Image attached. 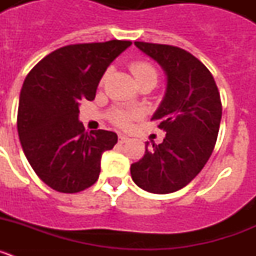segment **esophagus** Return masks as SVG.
<instances>
[{
  "mask_svg": "<svg viewBox=\"0 0 256 256\" xmlns=\"http://www.w3.org/2000/svg\"><path fill=\"white\" fill-rule=\"evenodd\" d=\"M119 142H120V144H126V142H130V138H128L126 136L120 134L119 136Z\"/></svg>",
  "mask_w": 256,
  "mask_h": 256,
  "instance_id": "34e87169",
  "label": "esophagus"
}]
</instances>
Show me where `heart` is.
I'll list each match as a JSON object with an SVG mask.
<instances>
[{
    "label": "heart",
    "mask_w": 256,
    "mask_h": 256,
    "mask_svg": "<svg viewBox=\"0 0 256 256\" xmlns=\"http://www.w3.org/2000/svg\"><path fill=\"white\" fill-rule=\"evenodd\" d=\"M130 72H132L133 76L137 80V83L141 80H146V79H152V80H158V70L154 66L151 62L144 60H137L133 61L130 64ZM138 115V112L136 110H126V108H114L110 112V119L114 124L119 126H126L130 124L133 118Z\"/></svg>",
    "instance_id": "b5f03b06"
}]
</instances>
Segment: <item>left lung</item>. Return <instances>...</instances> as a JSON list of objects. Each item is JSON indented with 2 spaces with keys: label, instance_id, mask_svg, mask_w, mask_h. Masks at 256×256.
<instances>
[{
  "label": "left lung",
  "instance_id": "obj_1",
  "mask_svg": "<svg viewBox=\"0 0 256 256\" xmlns=\"http://www.w3.org/2000/svg\"><path fill=\"white\" fill-rule=\"evenodd\" d=\"M166 74V91L151 120L166 132L130 165L133 182L152 194L187 186L209 160L222 119V102L212 73L190 52L169 44L134 42Z\"/></svg>",
  "mask_w": 256,
  "mask_h": 256
}]
</instances>
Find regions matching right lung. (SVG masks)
I'll return each mask as SVG.
<instances>
[{"instance_id": "add662e5", "label": "right lung", "mask_w": 256, "mask_h": 256, "mask_svg": "<svg viewBox=\"0 0 256 256\" xmlns=\"http://www.w3.org/2000/svg\"><path fill=\"white\" fill-rule=\"evenodd\" d=\"M130 40L61 47L44 58L22 83L18 133L29 164L47 186L64 194L91 187L101 156L118 142L110 130L86 132L79 104L92 101L104 73Z\"/></svg>"}]
</instances>
